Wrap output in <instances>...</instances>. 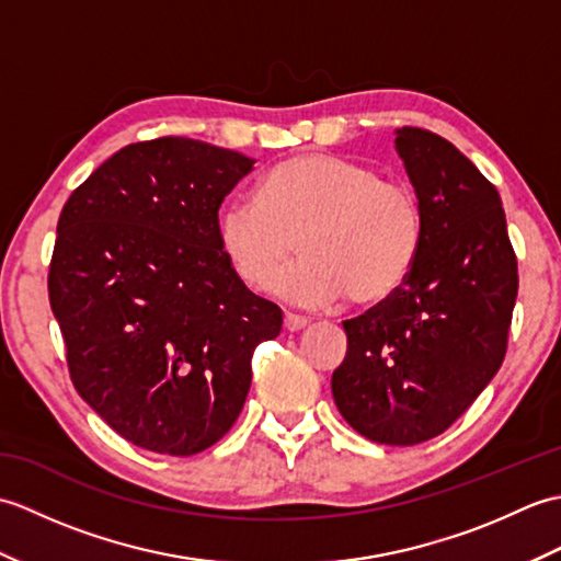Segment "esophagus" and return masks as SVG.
Masks as SVG:
<instances>
[{
  "label": "esophagus",
  "mask_w": 561,
  "mask_h": 561,
  "mask_svg": "<svg viewBox=\"0 0 561 561\" xmlns=\"http://www.w3.org/2000/svg\"><path fill=\"white\" fill-rule=\"evenodd\" d=\"M306 325H308V320H306V318H301V316H294V313H287V316H284V330H289V332H301Z\"/></svg>",
  "instance_id": "34e87169"
}]
</instances>
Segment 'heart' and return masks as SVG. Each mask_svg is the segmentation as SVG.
I'll list each match as a JSON object with an SVG mask.
<instances>
[{
    "label": "heart",
    "mask_w": 561,
    "mask_h": 561,
    "mask_svg": "<svg viewBox=\"0 0 561 561\" xmlns=\"http://www.w3.org/2000/svg\"><path fill=\"white\" fill-rule=\"evenodd\" d=\"M289 304L323 308L350 296L378 306L396 296L420 260L424 209L410 185L332 153H299L262 178L257 199H233L219 217V245L236 277Z\"/></svg>",
    "instance_id": "1"
}]
</instances>
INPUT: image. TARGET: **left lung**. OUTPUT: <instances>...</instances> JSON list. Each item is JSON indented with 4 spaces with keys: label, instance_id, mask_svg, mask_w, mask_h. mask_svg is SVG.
Instances as JSON below:
<instances>
[{
    "label": "left lung",
    "instance_id": "obj_1",
    "mask_svg": "<svg viewBox=\"0 0 561 561\" xmlns=\"http://www.w3.org/2000/svg\"><path fill=\"white\" fill-rule=\"evenodd\" d=\"M396 149L424 209L422 253L396 296L342 323L332 398L354 432L414 446L444 434L496 376L518 262L478 165L422 127L396 129Z\"/></svg>",
    "mask_w": 561,
    "mask_h": 561
}]
</instances>
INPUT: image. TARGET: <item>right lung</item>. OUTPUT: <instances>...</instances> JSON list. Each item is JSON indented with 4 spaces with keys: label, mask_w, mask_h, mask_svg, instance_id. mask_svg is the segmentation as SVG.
Returning <instances> with one entry per match:
<instances>
[{
    "label": "right lung",
    "mask_w": 561,
    "mask_h": 561,
    "mask_svg": "<svg viewBox=\"0 0 561 561\" xmlns=\"http://www.w3.org/2000/svg\"><path fill=\"white\" fill-rule=\"evenodd\" d=\"M255 159L187 137L137 141L69 195L47 294L71 383L129 444L195 456L243 410L282 311L236 277L219 207Z\"/></svg>",
    "instance_id": "1"
}]
</instances>
